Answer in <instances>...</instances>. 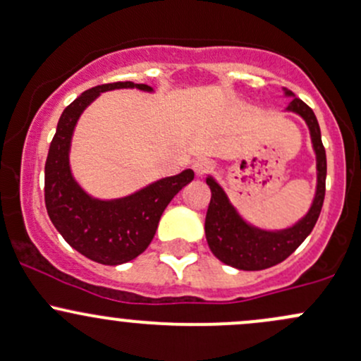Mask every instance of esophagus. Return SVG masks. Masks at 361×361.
<instances>
[{"mask_svg": "<svg viewBox=\"0 0 361 361\" xmlns=\"http://www.w3.org/2000/svg\"><path fill=\"white\" fill-rule=\"evenodd\" d=\"M192 169H195L196 176L203 177V176H207V173L212 172L213 164H212V160H208V158H197L195 164H192Z\"/></svg>", "mask_w": 361, "mask_h": 361, "instance_id": "esophagus-1", "label": "esophagus"}]
</instances>
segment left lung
<instances>
[{
    "label": "left lung",
    "instance_id": "8db88e82",
    "mask_svg": "<svg viewBox=\"0 0 361 361\" xmlns=\"http://www.w3.org/2000/svg\"><path fill=\"white\" fill-rule=\"evenodd\" d=\"M286 94H290V92L288 91ZM288 110L296 111L308 123L313 148L317 153V170H319L317 196L310 212L296 226L281 232H267L247 226L235 213L234 207L228 203L222 188L212 177H208L207 184L210 185L212 200L208 204L207 220H204V234H207L212 253L220 262L234 269L263 270L284 262L308 238L319 220L325 197V176H327V158H325V148L322 145L320 127L312 108L300 98H294Z\"/></svg>",
    "mask_w": 361,
    "mask_h": 361
}]
</instances>
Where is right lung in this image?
<instances>
[{"label":"right lung","mask_w":361,"mask_h":361,"mask_svg":"<svg viewBox=\"0 0 361 361\" xmlns=\"http://www.w3.org/2000/svg\"><path fill=\"white\" fill-rule=\"evenodd\" d=\"M118 87L151 91L146 84L110 82L84 91L58 120L44 165V203L49 219L73 250L103 263L120 265L134 259L153 241L158 222L172 197L195 179L191 169L153 182L134 195L114 201L92 200L73 180L68 151L73 127L99 92Z\"/></svg>","instance_id":"right-lung-1"}]
</instances>
